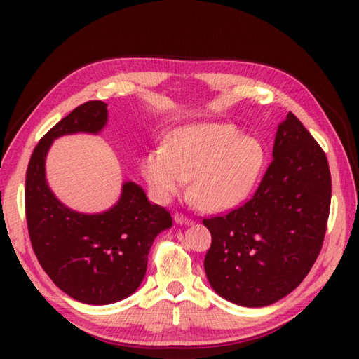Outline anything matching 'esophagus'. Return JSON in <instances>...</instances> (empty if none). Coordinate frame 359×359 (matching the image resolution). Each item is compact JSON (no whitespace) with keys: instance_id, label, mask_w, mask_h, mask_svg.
Returning a JSON list of instances; mask_svg holds the SVG:
<instances>
[{"instance_id":"34e87169","label":"esophagus","mask_w":359,"mask_h":359,"mask_svg":"<svg viewBox=\"0 0 359 359\" xmlns=\"http://www.w3.org/2000/svg\"><path fill=\"white\" fill-rule=\"evenodd\" d=\"M174 220H175V223H179V224H190V218H188L187 215H184V214H175L174 215Z\"/></svg>"}]
</instances>
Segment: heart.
<instances>
[{
    "label": "heart",
    "mask_w": 359,
    "mask_h": 359,
    "mask_svg": "<svg viewBox=\"0 0 359 359\" xmlns=\"http://www.w3.org/2000/svg\"><path fill=\"white\" fill-rule=\"evenodd\" d=\"M266 151L258 139L231 123H194L175 130L168 147L151 149L142 174L158 203L185 191L204 210H226L250 196L263 175Z\"/></svg>",
    "instance_id": "b5f03b06"
}]
</instances>
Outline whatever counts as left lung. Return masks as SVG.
I'll use <instances>...</instances> for the list:
<instances>
[{"instance_id":"1","label":"left lung","mask_w":359,"mask_h":359,"mask_svg":"<svg viewBox=\"0 0 359 359\" xmlns=\"http://www.w3.org/2000/svg\"><path fill=\"white\" fill-rule=\"evenodd\" d=\"M272 156L248 201L203 220L212 236L204 258L210 287L245 307L277 302L304 280L330 217L327 158L294 114L278 125Z\"/></svg>"}]
</instances>
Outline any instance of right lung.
I'll use <instances>...</instances> for the list:
<instances>
[{
	"label": "right lung",
	"mask_w": 359,
	"mask_h": 359,
	"mask_svg": "<svg viewBox=\"0 0 359 359\" xmlns=\"http://www.w3.org/2000/svg\"><path fill=\"white\" fill-rule=\"evenodd\" d=\"M106 121V102L88 101L76 107L36 145L25 180L27 224L36 258L60 290L93 306L135 293L156 234L172 226L171 214L150 204L135 182H125L112 209L93 215L68 209L48 188L46 155L53 139L72 133L96 135Z\"/></svg>",
	"instance_id": "right-lung-1"
}]
</instances>
